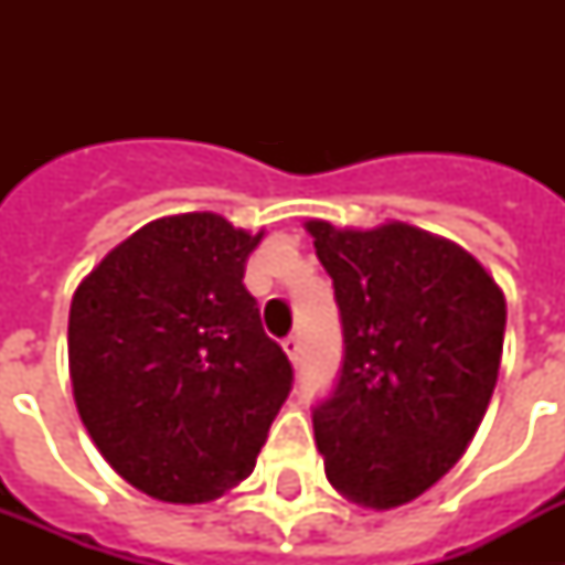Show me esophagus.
Listing matches in <instances>:
<instances>
[{
    "label": "esophagus",
    "instance_id": "34e87169",
    "mask_svg": "<svg viewBox=\"0 0 565 565\" xmlns=\"http://www.w3.org/2000/svg\"><path fill=\"white\" fill-rule=\"evenodd\" d=\"M281 345H284V352H287V358H290L292 363L299 361V352H301V343H299V337H296V334H290V337H287V340H284Z\"/></svg>",
    "mask_w": 565,
    "mask_h": 565
}]
</instances>
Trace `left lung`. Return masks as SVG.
<instances>
[{"label":"left lung","instance_id":"left-lung-1","mask_svg":"<svg viewBox=\"0 0 565 565\" xmlns=\"http://www.w3.org/2000/svg\"><path fill=\"white\" fill-rule=\"evenodd\" d=\"M343 319V375L313 411L343 499L393 510L463 457L499 381L508 305L478 257L407 222L308 220Z\"/></svg>","mask_w":565,"mask_h":565}]
</instances>
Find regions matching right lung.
Returning <instances> with one entry per match:
<instances>
[{"label":"right lung","mask_w":565,"mask_h":565,"mask_svg":"<svg viewBox=\"0 0 565 565\" xmlns=\"http://www.w3.org/2000/svg\"><path fill=\"white\" fill-rule=\"evenodd\" d=\"M260 239L211 211L161 216L75 290V407L110 469L152 499L202 504L237 487L290 395V361L243 284Z\"/></svg>","instance_id":"add662e5"}]
</instances>
